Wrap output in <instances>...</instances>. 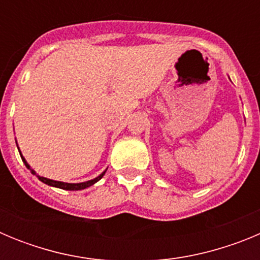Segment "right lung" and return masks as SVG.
<instances>
[{"instance_id": "obj_1", "label": "right lung", "mask_w": 260, "mask_h": 260, "mask_svg": "<svg viewBox=\"0 0 260 260\" xmlns=\"http://www.w3.org/2000/svg\"><path fill=\"white\" fill-rule=\"evenodd\" d=\"M20 157H22L23 162H24V165H26L27 168H28L29 171L32 172V174H36L35 171H32L31 168H29V165L27 164V161L24 160V157H23L22 155H20ZM105 174V172H103L102 174L99 177H96V178H93V180L91 181H87V182H80V183H66V182H59V181H53V180H49V178H45V177H39V180L41 181V182L47 183V185L49 186H53V187H58V189H62V190H83L86 189V187H89V186H92L93 183L98 182L99 180H102L103 176Z\"/></svg>"}]
</instances>
